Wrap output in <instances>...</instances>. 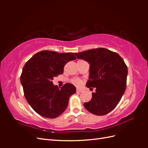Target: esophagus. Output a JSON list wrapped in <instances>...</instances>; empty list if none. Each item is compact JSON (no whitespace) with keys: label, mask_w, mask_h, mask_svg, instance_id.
<instances>
[{"label":"esophagus","mask_w":148,"mask_h":148,"mask_svg":"<svg viewBox=\"0 0 148 148\" xmlns=\"http://www.w3.org/2000/svg\"><path fill=\"white\" fill-rule=\"evenodd\" d=\"M76 92H77V93H81V92H83V90L79 89V88H77V90H76Z\"/></svg>","instance_id":"1"}]
</instances>
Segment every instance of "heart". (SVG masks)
Masks as SVG:
<instances>
[{"mask_svg":"<svg viewBox=\"0 0 148 148\" xmlns=\"http://www.w3.org/2000/svg\"><path fill=\"white\" fill-rule=\"evenodd\" d=\"M72 83L74 84L75 85L79 86L81 84V83H82V81H81V80L80 79H79V78H74V79H72Z\"/></svg>","mask_w":148,"mask_h":148,"instance_id":"1","label":"heart"}]
</instances>
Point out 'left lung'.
<instances>
[{
    "label": "left lung",
    "mask_w": 148,
    "mask_h": 148,
    "mask_svg": "<svg viewBox=\"0 0 148 148\" xmlns=\"http://www.w3.org/2000/svg\"><path fill=\"white\" fill-rule=\"evenodd\" d=\"M74 55L89 63V80L86 86L96 88L90 101L84 103V108L95 115L108 114L118 105L126 90V64L118 53L106 48L92 49Z\"/></svg>",
    "instance_id": "left-lung-1"
}]
</instances>
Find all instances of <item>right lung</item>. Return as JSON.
I'll list each match as a JSON object with an SVG mask.
<instances>
[{
  "label": "right lung",
  "mask_w": 148,
  "mask_h": 148,
  "mask_svg": "<svg viewBox=\"0 0 148 148\" xmlns=\"http://www.w3.org/2000/svg\"><path fill=\"white\" fill-rule=\"evenodd\" d=\"M76 59L72 53L41 51L24 65L21 84L27 101L37 114L55 118L67 109L69 97L76 92V87L66 83L60 89L53 84L52 80L63 74L67 62Z\"/></svg>",
  "instance_id": "right-lung-1"
}]
</instances>
